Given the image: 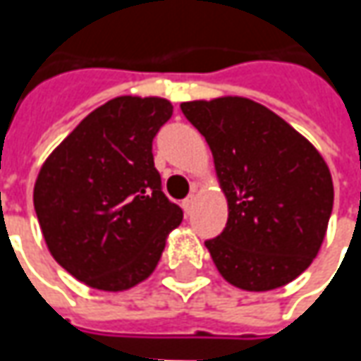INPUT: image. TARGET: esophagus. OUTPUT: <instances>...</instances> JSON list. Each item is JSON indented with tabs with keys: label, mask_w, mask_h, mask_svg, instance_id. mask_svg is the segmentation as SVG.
<instances>
[{
	"label": "esophagus",
	"mask_w": 361,
	"mask_h": 361,
	"mask_svg": "<svg viewBox=\"0 0 361 361\" xmlns=\"http://www.w3.org/2000/svg\"><path fill=\"white\" fill-rule=\"evenodd\" d=\"M192 207H195V197H188L183 201V209H185V215H190L192 213Z\"/></svg>",
	"instance_id": "34e87169"
}]
</instances>
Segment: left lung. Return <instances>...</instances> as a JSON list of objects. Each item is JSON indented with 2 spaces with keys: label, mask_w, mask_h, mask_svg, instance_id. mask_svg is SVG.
Here are the masks:
<instances>
[{
  "label": "left lung",
  "mask_w": 361,
  "mask_h": 361,
  "mask_svg": "<svg viewBox=\"0 0 361 361\" xmlns=\"http://www.w3.org/2000/svg\"><path fill=\"white\" fill-rule=\"evenodd\" d=\"M211 146L227 197L223 233L204 241L219 273L245 291H269L312 265L334 209L326 160L293 126L249 98L180 104Z\"/></svg>",
  "instance_id": "8db88e82"
}]
</instances>
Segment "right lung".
Returning <instances> with one entry per match:
<instances>
[{
	"label": "right lung",
	"instance_id": "add662e5",
	"mask_svg": "<svg viewBox=\"0 0 361 361\" xmlns=\"http://www.w3.org/2000/svg\"><path fill=\"white\" fill-rule=\"evenodd\" d=\"M173 116L164 98L118 96L62 140L34 187L51 257L78 281L124 291L154 271L183 209L162 192L152 140Z\"/></svg>",
	"mask_w": 361,
	"mask_h": 361
}]
</instances>
